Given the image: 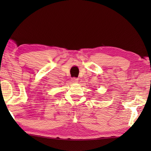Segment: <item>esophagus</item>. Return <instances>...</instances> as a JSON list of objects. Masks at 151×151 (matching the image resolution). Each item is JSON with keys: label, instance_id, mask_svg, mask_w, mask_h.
<instances>
[{"label": "esophagus", "instance_id": "1", "mask_svg": "<svg viewBox=\"0 0 151 151\" xmlns=\"http://www.w3.org/2000/svg\"><path fill=\"white\" fill-rule=\"evenodd\" d=\"M78 81V79L77 78H71V82L73 83H77Z\"/></svg>", "mask_w": 151, "mask_h": 151}]
</instances>
